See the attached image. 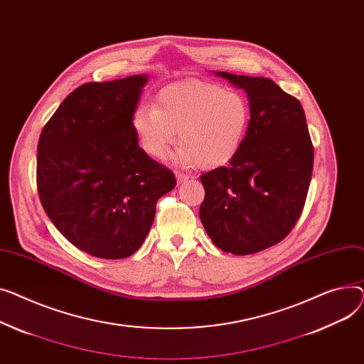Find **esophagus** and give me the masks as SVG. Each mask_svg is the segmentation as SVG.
Instances as JSON below:
<instances>
[{
	"instance_id": "1",
	"label": "esophagus",
	"mask_w": 364,
	"mask_h": 364,
	"mask_svg": "<svg viewBox=\"0 0 364 364\" xmlns=\"http://www.w3.org/2000/svg\"><path fill=\"white\" fill-rule=\"evenodd\" d=\"M188 179H189V176H188V175H183V173L176 172V181H178V183H179V185H181V183H185Z\"/></svg>"
}]
</instances>
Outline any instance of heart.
I'll return each mask as SVG.
<instances>
[{"instance_id": "heart-1", "label": "heart", "mask_w": 364, "mask_h": 364, "mask_svg": "<svg viewBox=\"0 0 364 364\" xmlns=\"http://www.w3.org/2000/svg\"><path fill=\"white\" fill-rule=\"evenodd\" d=\"M250 120V105L241 94L201 79L166 85L153 105H139L131 119L145 154L164 160L176 144L178 132V144L182 145L178 160L205 170L219 168L235 159Z\"/></svg>"}]
</instances>
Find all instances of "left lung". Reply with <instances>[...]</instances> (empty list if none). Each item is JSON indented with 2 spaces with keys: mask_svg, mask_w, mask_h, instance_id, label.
Listing matches in <instances>:
<instances>
[{
  "mask_svg": "<svg viewBox=\"0 0 364 364\" xmlns=\"http://www.w3.org/2000/svg\"><path fill=\"white\" fill-rule=\"evenodd\" d=\"M216 75L245 91L251 120L235 159L201 175L200 219L218 248L247 255L281 242L300 219L314 149L300 101L272 79Z\"/></svg>",
  "mask_w": 364,
  "mask_h": 364,
  "instance_id": "left-lung-1",
  "label": "left lung"
}]
</instances>
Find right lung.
<instances>
[{"mask_svg":"<svg viewBox=\"0 0 364 364\" xmlns=\"http://www.w3.org/2000/svg\"><path fill=\"white\" fill-rule=\"evenodd\" d=\"M146 75L83 83L41 132L36 183L63 237L94 257L116 260L139 250L156 204L175 175L138 145L132 114Z\"/></svg>","mask_w":364,"mask_h":364,"instance_id":"right-lung-1","label":"right lung"}]
</instances>
